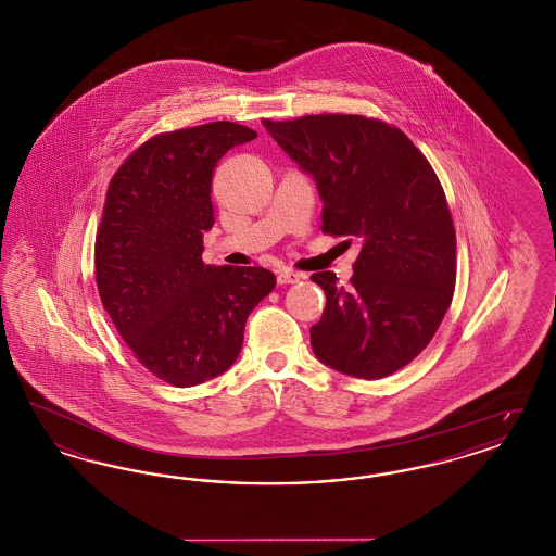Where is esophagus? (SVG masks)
Here are the masks:
<instances>
[{
    "label": "esophagus",
    "mask_w": 556,
    "mask_h": 556,
    "mask_svg": "<svg viewBox=\"0 0 556 556\" xmlns=\"http://www.w3.org/2000/svg\"><path fill=\"white\" fill-rule=\"evenodd\" d=\"M306 275H302V273H295V270H291V268H283V270H279L277 273V281L281 283V286H288V283H298L300 279H304Z\"/></svg>",
    "instance_id": "esophagus-1"
}]
</instances>
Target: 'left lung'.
Returning a JSON list of instances; mask_svg holds the SVG:
<instances>
[{
  "label": "left lung",
  "mask_w": 556,
  "mask_h": 556,
  "mask_svg": "<svg viewBox=\"0 0 556 556\" xmlns=\"http://www.w3.org/2000/svg\"><path fill=\"white\" fill-rule=\"evenodd\" d=\"M263 125L315 179L323 233L361 243L350 288L331 270L311 277L327 295L311 327L315 356L361 379L406 367L435 336L456 281V233L438 175L404 132L377 118L315 114Z\"/></svg>",
  "instance_id": "8db88e82"
}]
</instances>
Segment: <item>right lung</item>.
<instances>
[{"label": "right lung", "instance_id": "right-lung-1", "mask_svg": "<svg viewBox=\"0 0 556 556\" xmlns=\"http://www.w3.org/2000/svg\"><path fill=\"white\" fill-rule=\"evenodd\" d=\"M256 131L216 121L141 143L108 186L96 238L102 304L135 358L191 388L229 369L245 320L277 279L263 266L204 265L216 162Z\"/></svg>", "mask_w": 556, "mask_h": 556}]
</instances>
